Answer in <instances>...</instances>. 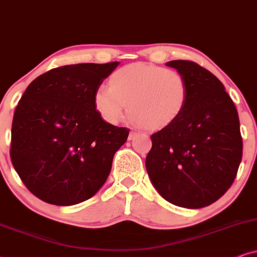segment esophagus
<instances>
[{
    "label": "esophagus",
    "instance_id": "34e87169",
    "mask_svg": "<svg viewBox=\"0 0 257 257\" xmlns=\"http://www.w3.org/2000/svg\"><path fill=\"white\" fill-rule=\"evenodd\" d=\"M136 136H138V133H136V132H131V133H129L128 139H129V140H134V139L136 138Z\"/></svg>",
    "mask_w": 257,
    "mask_h": 257
}]
</instances>
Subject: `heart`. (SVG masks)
I'll return each mask as SVG.
<instances>
[{"mask_svg":"<svg viewBox=\"0 0 257 257\" xmlns=\"http://www.w3.org/2000/svg\"><path fill=\"white\" fill-rule=\"evenodd\" d=\"M188 85L178 71L158 65L134 63L116 70L109 86L100 85L93 95V105L109 124L122 118L128 103L129 121L159 131L180 117L186 106Z\"/></svg>","mask_w":257,"mask_h":257,"instance_id":"heart-1","label":"heart"}]
</instances>
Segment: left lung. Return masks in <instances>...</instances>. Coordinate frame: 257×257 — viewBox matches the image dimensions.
<instances>
[{"mask_svg":"<svg viewBox=\"0 0 257 257\" xmlns=\"http://www.w3.org/2000/svg\"><path fill=\"white\" fill-rule=\"evenodd\" d=\"M166 65L185 77L188 98L180 117L151 136L146 168L162 198L200 209L218 200L235 180L243 148L238 113L210 71L190 60Z\"/></svg>","mask_w":257,"mask_h":257,"instance_id":"left-lung-1","label":"left lung"}]
</instances>
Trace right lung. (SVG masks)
I'll use <instances>...</instances> for the list:
<instances>
[{
    "instance_id": "right-lung-1",
    "label": "right lung",
    "mask_w": 257,
    "mask_h": 257,
    "mask_svg": "<svg viewBox=\"0 0 257 257\" xmlns=\"http://www.w3.org/2000/svg\"><path fill=\"white\" fill-rule=\"evenodd\" d=\"M118 61L57 67L29 84L16 106L11 159L26 187L69 206L98 192L129 129L103 121L93 95Z\"/></svg>"
}]
</instances>
